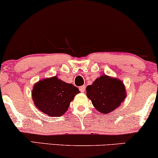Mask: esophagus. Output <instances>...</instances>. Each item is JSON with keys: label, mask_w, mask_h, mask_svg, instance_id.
Wrapping results in <instances>:
<instances>
[{"label": "esophagus", "mask_w": 158, "mask_h": 158, "mask_svg": "<svg viewBox=\"0 0 158 158\" xmlns=\"http://www.w3.org/2000/svg\"><path fill=\"white\" fill-rule=\"evenodd\" d=\"M85 89H86L85 85H82L81 86V87H79V90H80L81 93H84V92L85 91Z\"/></svg>", "instance_id": "esophagus-1"}]
</instances>
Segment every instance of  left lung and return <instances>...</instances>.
Listing matches in <instances>:
<instances>
[{"mask_svg":"<svg viewBox=\"0 0 158 158\" xmlns=\"http://www.w3.org/2000/svg\"><path fill=\"white\" fill-rule=\"evenodd\" d=\"M87 96L98 111L107 114L115 110L126 97L123 82L117 79L102 75L86 88Z\"/></svg>","mask_w":158,"mask_h":158,"instance_id":"left-lung-1","label":"left lung"}]
</instances>
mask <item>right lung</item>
<instances>
[{"label": "right lung", "mask_w": 158, "mask_h": 158, "mask_svg": "<svg viewBox=\"0 0 158 158\" xmlns=\"http://www.w3.org/2000/svg\"><path fill=\"white\" fill-rule=\"evenodd\" d=\"M79 93V89L72 84L54 77L35 84L32 97L39 110L48 116L60 117L65 113L71 101Z\"/></svg>", "instance_id": "add662e5"}]
</instances>
